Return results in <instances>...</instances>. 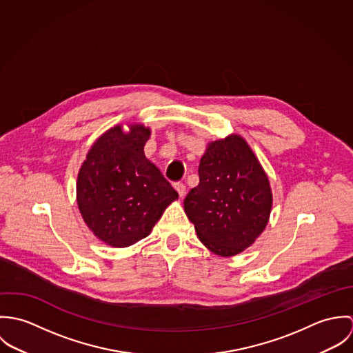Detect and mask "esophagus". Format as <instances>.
<instances>
[{
    "instance_id": "esophagus-1",
    "label": "esophagus",
    "mask_w": 353,
    "mask_h": 353,
    "mask_svg": "<svg viewBox=\"0 0 353 353\" xmlns=\"http://www.w3.org/2000/svg\"><path fill=\"white\" fill-rule=\"evenodd\" d=\"M174 188H175V190L178 192L179 197H181V199H183V196L186 194V186H185L183 183H181V182H176V183L174 185Z\"/></svg>"
}]
</instances>
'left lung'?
I'll list each match as a JSON object with an SVG mask.
<instances>
[{"mask_svg":"<svg viewBox=\"0 0 353 353\" xmlns=\"http://www.w3.org/2000/svg\"><path fill=\"white\" fill-rule=\"evenodd\" d=\"M200 183L183 205L202 243L221 256L236 255L265 230L272 210L269 179L238 134L209 143L199 167Z\"/></svg>","mask_w":353,"mask_h":353,"instance_id":"1","label":"left lung"}]
</instances>
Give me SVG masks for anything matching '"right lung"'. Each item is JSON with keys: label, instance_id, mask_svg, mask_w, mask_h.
<instances>
[{"label": "right lung", "instance_id": "obj_1", "mask_svg": "<svg viewBox=\"0 0 353 353\" xmlns=\"http://www.w3.org/2000/svg\"><path fill=\"white\" fill-rule=\"evenodd\" d=\"M151 130L114 126L95 141L77 176V205L88 228L112 248L147 238L178 193L144 154Z\"/></svg>", "mask_w": 353, "mask_h": 353}]
</instances>
